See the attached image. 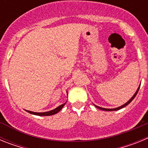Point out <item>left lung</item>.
Masks as SVG:
<instances>
[{"instance_id":"1","label":"left lung","mask_w":148,"mask_h":148,"mask_svg":"<svg viewBox=\"0 0 148 148\" xmlns=\"http://www.w3.org/2000/svg\"><path fill=\"white\" fill-rule=\"evenodd\" d=\"M139 88H140V85H139V87H138V88L137 89L136 92H135V94H134V95H133V97H132L131 99H130V100L128 101L127 102V103H125V104H123V105H121V107H119V108H113V109H107V108H100V107H99V106H96V105H95V104H94V105H95V107H96V108H99V109L101 110H104V111H113V110H119L121 109V108H125V106H127V104H130V102H131L132 101H133V99H134V98L136 97V95H137V93H138V90H139Z\"/></svg>"}]
</instances>
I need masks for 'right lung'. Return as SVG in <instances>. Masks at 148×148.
Wrapping results in <instances>:
<instances>
[{
	"mask_svg": "<svg viewBox=\"0 0 148 148\" xmlns=\"http://www.w3.org/2000/svg\"><path fill=\"white\" fill-rule=\"evenodd\" d=\"M66 103L64 104H61V105L58 106V108H56V109L53 110H50V111H48V112H44V113H35V112H32V111H29V110H27L28 113H31V114H33V115H36V116H52V115H54L56 114L57 113H58L60 110L63 108V107L65 105Z\"/></svg>",
	"mask_w": 148,
	"mask_h": 148,
	"instance_id": "obj_1",
	"label": "right lung"
}]
</instances>
